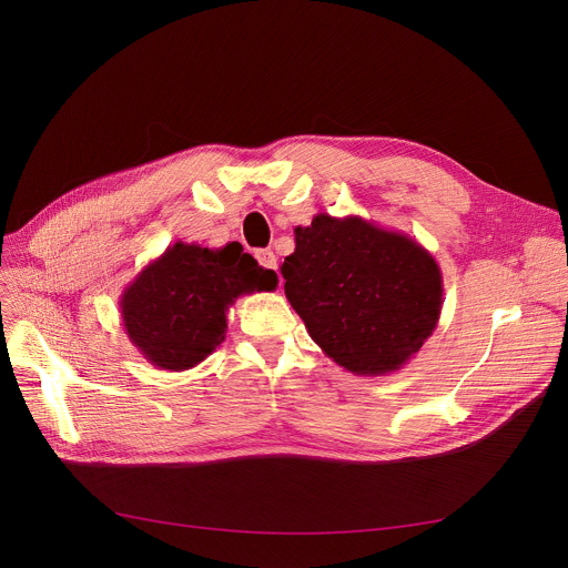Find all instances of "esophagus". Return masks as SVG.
Instances as JSON below:
<instances>
[{
  "label": "esophagus",
  "instance_id": "1",
  "mask_svg": "<svg viewBox=\"0 0 568 568\" xmlns=\"http://www.w3.org/2000/svg\"><path fill=\"white\" fill-rule=\"evenodd\" d=\"M255 261L261 263L265 270H276V255L272 248H261L255 251Z\"/></svg>",
  "mask_w": 568,
  "mask_h": 568
}]
</instances>
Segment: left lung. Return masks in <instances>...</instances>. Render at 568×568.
I'll list each match as a JSON object with an SVG mask.
<instances>
[{"label": "left lung", "mask_w": 568, "mask_h": 568, "mask_svg": "<svg viewBox=\"0 0 568 568\" xmlns=\"http://www.w3.org/2000/svg\"><path fill=\"white\" fill-rule=\"evenodd\" d=\"M285 296L320 348L355 376L407 365L437 328L442 272L428 248L357 215L294 229Z\"/></svg>", "instance_id": "1"}]
</instances>
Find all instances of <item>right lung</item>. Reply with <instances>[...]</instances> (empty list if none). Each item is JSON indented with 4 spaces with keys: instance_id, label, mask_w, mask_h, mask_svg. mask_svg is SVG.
<instances>
[{
    "instance_id": "add662e5",
    "label": "right lung",
    "mask_w": 568,
    "mask_h": 568,
    "mask_svg": "<svg viewBox=\"0 0 568 568\" xmlns=\"http://www.w3.org/2000/svg\"><path fill=\"white\" fill-rule=\"evenodd\" d=\"M276 285V272L257 265L237 242L222 248L176 242L124 287L122 326L153 367L192 369L226 339L235 298Z\"/></svg>"
}]
</instances>
